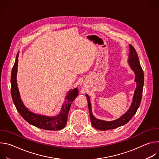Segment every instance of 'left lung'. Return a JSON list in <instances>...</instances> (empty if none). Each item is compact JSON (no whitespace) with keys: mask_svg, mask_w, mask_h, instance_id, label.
Listing matches in <instances>:
<instances>
[{"mask_svg":"<svg viewBox=\"0 0 159 159\" xmlns=\"http://www.w3.org/2000/svg\"><path fill=\"white\" fill-rule=\"evenodd\" d=\"M129 53L128 63L135 75L134 81L137 83V87H136V89L134 90L132 103L129 109L120 118L116 119L115 120L107 121L98 119L93 114L90 97L87 94H85L86 98L87 99L90 121H91L93 126L98 129L104 131L115 129L116 128L125 125L133 118V116L134 115L136 112H137V109L140 106L142 97L143 87L144 84V74L143 71L140 64L137 52H136L135 49L133 48L132 45L129 44Z\"/></svg>","mask_w":159,"mask_h":159,"instance_id":"1","label":"left lung"}]
</instances>
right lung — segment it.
I'll return each instance as SVG.
<instances>
[{"label": "right lung", "instance_id": "add662e5", "mask_svg": "<svg viewBox=\"0 0 159 159\" xmlns=\"http://www.w3.org/2000/svg\"><path fill=\"white\" fill-rule=\"evenodd\" d=\"M18 57L19 52L16 55L11 77V96L17 111L27 122L37 128L47 130H60L63 129L66 125L68 114H69L71 104L74 99L78 96V89L75 88L67 93V95L65 98V102L58 115L55 116H48L35 114L30 111L25 106L20 96L17 83Z\"/></svg>", "mask_w": 159, "mask_h": 159}]
</instances>
